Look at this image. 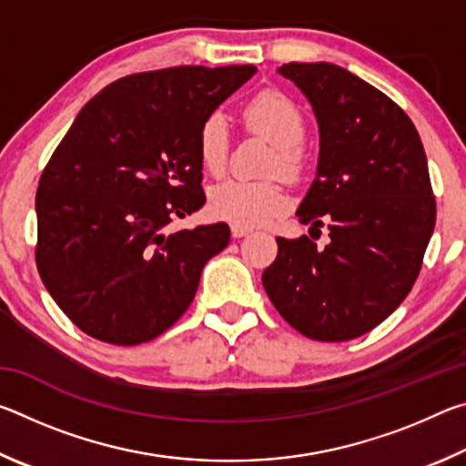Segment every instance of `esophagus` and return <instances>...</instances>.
<instances>
[{"label": "esophagus", "mask_w": 466, "mask_h": 466, "mask_svg": "<svg viewBox=\"0 0 466 466\" xmlns=\"http://www.w3.org/2000/svg\"><path fill=\"white\" fill-rule=\"evenodd\" d=\"M250 230L248 228H242V226H234L232 224V236L234 238H242V236H247Z\"/></svg>", "instance_id": "34e87169"}]
</instances>
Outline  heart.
<instances>
[{
	"instance_id": "obj_1",
	"label": "heart",
	"mask_w": 466,
	"mask_h": 466,
	"mask_svg": "<svg viewBox=\"0 0 466 466\" xmlns=\"http://www.w3.org/2000/svg\"><path fill=\"white\" fill-rule=\"evenodd\" d=\"M244 123L275 144L269 172L296 177L302 167L299 146L304 141V116L286 94L265 90L247 102ZM230 147V129L224 115L214 113L201 123L197 133V154L205 172L222 175ZM289 197L275 180H226L211 188L208 208L211 216L242 228L267 224L288 208Z\"/></svg>"
}]
</instances>
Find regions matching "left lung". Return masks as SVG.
Here are the masks:
<instances>
[{
    "mask_svg": "<svg viewBox=\"0 0 466 466\" xmlns=\"http://www.w3.org/2000/svg\"><path fill=\"white\" fill-rule=\"evenodd\" d=\"M278 72L317 116V177L296 216L325 226L329 242L278 238L263 288L302 335L350 341L397 310L420 275L436 226L428 157L403 108L361 77L325 61Z\"/></svg>",
    "mask_w": 466,
    "mask_h": 466,
    "instance_id": "left-lung-1",
    "label": "left lung"
}]
</instances>
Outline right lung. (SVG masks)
Masks as SVG:
<instances>
[{"label":"right lung","mask_w":466,"mask_h":466,"mask_svg":"<svg viewBox=\"0 0 466 466\" xmlns=\"http://www.w3.org/2000/svg\"><path fill=\"white\" fill-rule=\"evenodd\" d=\"M255 66H185L102 88L43 170L36 267L59 309L113 345L152 341L193 302L224 222L167 232L203 208L197 133Z\"/></svg>","instance_id":"obj_1"}]
</instances>
